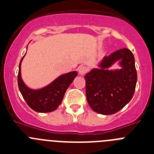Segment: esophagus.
Instances as JSON below:
<instances>
[{"instance_id":"obj_1","label":"esophagus","mask_w":154,"mask_h":154,"mask_svg":"<svg viewBox=\"0 0 154 154\" xmlns=\"http://www.w3.org/2000/svg\"><path fill=\"white\" fill-rule=\"evenodd\" d=\"M88 71H89V69L85 65H81L79 67V72L80 75H85Z\"/></svg>"}]
</instances>
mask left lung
<instances>
[{"instance_id": "left-lung-1", "label": "left lung", "mask_w": 154, "mask_h": 154, "mask_svg": "<svg viewBox=\"0 0 154 154\" xmlns=\"http://www.w3.org/2000/svg\"><path fill=\"white\" fill-rule=\"evenodd\" d=\"M118 60L121 61L122 69H106ZM100 67L85 75L87 102L95 112L111 115L122 109L133 98L137 81L135 59L130 50L123 48L105 57Z\"/></svg>"}]
</instances>
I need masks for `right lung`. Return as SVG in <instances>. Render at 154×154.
<instances>
[{"label":"right lung","instance_id":"1","mask_svg":"<svg viewBox=\"0 0 154 154\" xmlns=\"http://www.w3.org/2000/svg\"><path fill=\"white\" fill-rule=\"evenodd\" d=\"M23 58L19 64V71L17 75L18 88L23 98L28 105V106L36 112H52L62 103L65 91L72 82L78 73L77 72H72L62 75L50 85L43 89L32 90L24 85L21 79V63Z\"/></svg>","mask_w":154,"mask_h":154}]
</instances>
